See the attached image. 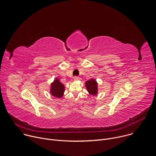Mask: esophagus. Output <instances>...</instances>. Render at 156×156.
<instances>
[{
  "mask_svg": "<svg viewBox=\"0 0 156 156\" xmlns=\"http://www.w3.org/2000/svg\"><path fill=\"white\" fill-rule=\"evenodd\" d=\"M73 80H74V81H78L79 80V77L77 76H75L73 77Z\"/></svg>",
  "mask_w": 156,
  "mask_h": 156,
  "instance_id": "34e87169",
  "label": "esophagus"
}]
</instances>
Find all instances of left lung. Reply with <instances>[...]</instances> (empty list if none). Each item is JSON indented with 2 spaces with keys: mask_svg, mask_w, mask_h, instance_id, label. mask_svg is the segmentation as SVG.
<instances>
[{
  "mask_svg": "<svg viewBox=\"0 0 156 156\" xmlns=\"http://www.w3.org/2000/svg\"><path fill=\"white\" fill-rule=\"evenodd\" d=\"M86 86L88 92L92 95L97 94V83L94 80H89L86 82Z\"/></svg>",
  "mask_w": 156,
  "mask_h": 156,
  "instance_id": "1",
  "label": "left lung"
}]
</instances>
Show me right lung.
<instances>
[{
  "mask_svg": "<svg viewBox=\"0 0 156 156\" xmlns=\"http://www.w3.org/2000/svg\"><path fill=\"white\" fill-rule=\"evenodd\" d=\"M51 87V93L53 96L57 98H61L63 96L65 87L64 86L58 81V80L54 81V82L52 84Z\"/></svg>",
  "mask_w": 156,
  "mask_h": 156,
  "instance_id": "1",
  "label": "right lung"
}]
</instances>
